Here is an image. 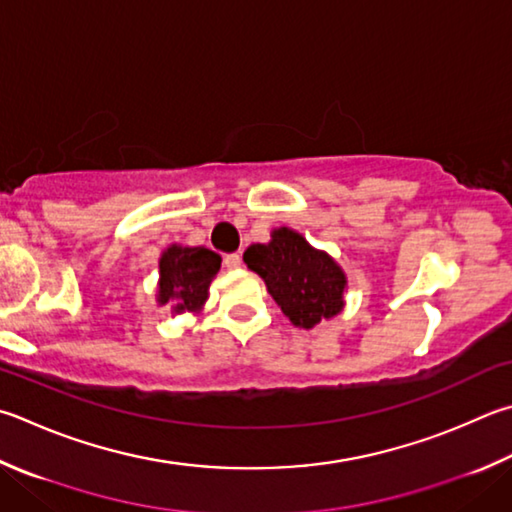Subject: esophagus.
Masks as SVG:
<instances>
[{
    "instance_id": "34e87169",
    "label": "esophagus",
    "mask_w": 512,
    "mask_h": 512,
    "mask_svg": "<svg viewBox=\"0 0 512 512\" xmlns=\"http://www.w3.org/2000/svg\"><path fill=\"white\" fill-rule=\"evenodd\" d=\"M224 264L228 271H237V268H241V255L239 253H230L224 257Z\"/></svg>"
}]
</instances>
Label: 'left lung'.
<instances>
[{
  "label": "left lung",
  "instance_id": "1",
  "mask_svg": "<svg viewBox=\"0 0 512 512\" xmlns=\"http://www.w3.org/2000/svg\"><path fill=\"white\" fill-rule=\"evenodd\" d=\"M244 262L262 277L293 327L313 329L345 309L347 275L342 266L293 228H273L266 244L246 248Z\"/></svg>",
  "mask_w": 512,
  "mask_h": 512
}]
</instances>
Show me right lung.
<instances>
[{
	"label": "right lung",
	"mask_w": 512,
	"mask_h": 512,
	"mask_svg": "<svg viewBox=\"0 0 512 512\" xmlns=\"http://www.w3.org/2000/svg\"><path fill=\"white\" fill-rule=\"evenodd\" d=\"M219 268L221 257L206 246L170 244L159 259L156 304L170 306L172 315L203 311Z\"/></svg>",
	"instance_id": "1"
}]
</instances>
